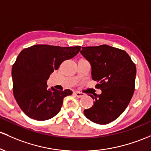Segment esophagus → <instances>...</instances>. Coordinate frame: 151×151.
I'll return each instance as SVG.
<instances>
[{
    "instance_id": "1",
    "label": "esophagus",
    "mask_w": 151,
    "mask_h": 151,
    "mask_svg": "<svg viewBox=\"0 0 151 151\" xmlns=\"http://www.w3.org/2000/svg\"><path fill=\"white\" fill-rule=\"evenodd\" d=\"M74 94L76 96V97H83L84 95V93H82V92H77V91H75V92H74Z\"/></svg>"
}]
</instances>
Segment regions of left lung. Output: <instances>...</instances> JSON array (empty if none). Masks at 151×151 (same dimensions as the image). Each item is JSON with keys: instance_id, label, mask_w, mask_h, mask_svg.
<instances>
[{"instance_id": "obj_1", "label": "left lung", "mask_w": 151, "mask_h": 151, "mask_svg": "<svg viewBox=\"0 0 151 151\" xmlns=\"http://www.w3.org/2000/svg\"><path fill=\"white\" fill-rule=\"evenodd\" d=\"M81 54L89 62L92 78L102 90L94 99L92 107L84 110L87 119L106 125L125 111L135 90L136 67L124 50L108 45L82 47Z\"/></svg>"}]
</instances>
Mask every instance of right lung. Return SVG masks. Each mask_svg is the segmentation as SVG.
Masks as SVG:
<instances>
[{"instance_id":"obj_1","label":"right lung","mask_w":151,"mask_h":151,"mask_svg":"<svg viewBox=\"0 0 151 151\" xmlns=\"http://www.w3.org/2000/svg\"><path fill=\"white\" fill-rule=\"evenodd\" d=\"M80 49V46L37 44L21 51L12 67L13 91L18 105L28 117L43 121L59 113L64 98L72 92L49 89L46 82L62 62L77 55Z\"/></svg>"}]
</instances>
